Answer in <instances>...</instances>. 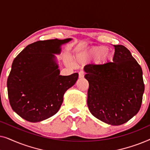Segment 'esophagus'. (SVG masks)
<instances>
[{
	"label": "esophagus",
	"instance_id": "34e87169",
	"mask_svg": "<svg viewBox=\"0 0 150 150\" xmlns=\"http://www.w3.org/2000/svg\"><path fill=\"white\" fill-rule=\"evenodd\" d=\"M84 76H85V73H84L83 71H79V76L80 79H82V78H84Z\"/></svg>",
	"mask_w": 150,
	"mask_h": 150
}]
</instances>
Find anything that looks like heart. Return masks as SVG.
Instances as JSON below:
<instances>
[{
  "instance_id": "b5f03b06",
  "label": "heart",
  "mask_w": 150,
  "mask_h": 150,
  "mask_svg": "<svg viewBox=\"0 0 150 150\" xmlns=\"http://www.w3.org/2000/svg\"><path fill=\"white\" fill-rule=\"evenodd\" d=\"M108 51V48L105 46H98L93 47L87 50L83 51L77 53L75 55L74 61L78 64H83V63H87L90 60H93L99 58L100 56L103 54V59L106 60L108 57L107 54H105Z\"/></svg>"
}]
</instances>
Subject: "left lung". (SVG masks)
Returning <instances> with one entry per match:
<instances>
[{"label":"left lung","instance_id":"left-lung-1","mask_svg":"<svg viewBox=\"0 0 150 150\" xmlns=\"http://www.w3.org/2000/svg\"><path fill=\"white\" fill-rule=\"evenodd\" d=\"M113 46V62L87 65L84 71L89 85V111L106 124L120 126L139 112L145 86L142 69L130 50L122 45Z\"/></svg>","mask_w":150,"mask_h":150}]
</instances>
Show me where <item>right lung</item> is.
Masks as SVG:
<instances>
[{"label": "right lung", "mask_w": 150, "mask_h": 150, "mask_svg": "<svg viewBox=\"0 0 150 150\" xmlns=\"http://www.w3.org/2000/svg\"><path fill=\"white\" fill-rule=\"evenodd\" d=\"M48 40L28 45L14 59L7 79L12 109L30 122H39L58 112L65 91L72 87L79 74L61 76L54 54L71 41Z\"/></svg>", "instance_id": "1"}]
</instances>
